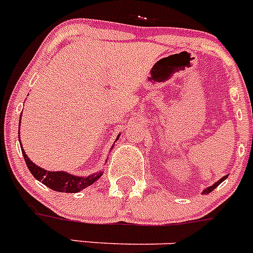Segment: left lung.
<instances>
[{
    "instance_id": "obj_1",
    "label": "left lung",
    "mask_w": 253,
    "mask_h": 253,
    "mask_svg": "<svg viewBox=\"0 0 253 253\" xmlns=\"http://www.w3.org/2000/svg\"><path fill=\"white\" fill-rule=\"evenodd\" d=\"M228 177V175L227 176H223V177L222 178H220V180H219V181H216V182H215V184H213V185H211V186H209V187H207V189H204V190H203V195H207V194H209V193H211V191H213V190L214 189H215V187L216 186H219V185H220V184H222V182H223V181H224L225 180V178H227Z\"/></svg>"
}]
</instances>
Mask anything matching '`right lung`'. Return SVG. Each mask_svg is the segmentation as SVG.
I'll list each match as a JSON object with an SVG mask.
<instances>
[{
  "instance_id": "1",
  "label": "right lung",
  "mask_w": 253,
  "mask_h": 253,
  "mask_svg": "<svg viewBox=\"0 0 253 253\" xmlns=\"http://www.w3.org/2000/svg\"><path fill=\"white\" fill-rule=\"evenodd\" d=\"M119 137L120 135L116 137V140L119 139ZM20 146H21V142H20ZM21 151L22 156H24V160L26 162V166H28L29 171L31 172V175L34 176L38 181L43 182L49 189L54 190V191H59V193H80L81 190L95 184L96 181L99 180L102 176V173H104L102 171H99L88 176H76L72 175V173H68L66 171H46V169H42L40 166L35 165L26 156L24 149H21Z\"/></svg>"
}]
</instances>
